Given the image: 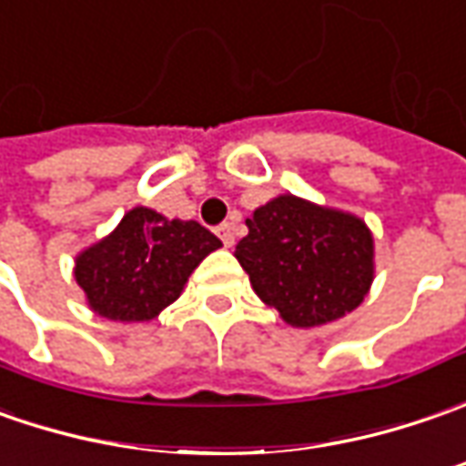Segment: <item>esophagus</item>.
<instances>
[{"label": "esophagus", "instance_id": "esophagus-1", "mask_svg": "<svg viewBox=\"0 0 466 466\" xmlns=\"http://www.w3.org/2000/svg\"><path fill=\"white\" fill-rule=\"evenodd\" d=\"M218 234V239L224 242V248H232L234 245V229H232V224H221L217 229Z\"/></svg>", "mask_w": 466, "mask_h": 466}]
</instances>
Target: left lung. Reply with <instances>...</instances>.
Masks as SVG:
<instances>
[{
  "instance_id": "left-lung-1",
  "label": "left lung",
  "mask_w": 466,
  "mask_h": 466,
  "mask_svg": "<svg viewBox=\"0 0 466 466\" xmlns=\"http://www.w3.org/2000/svg\"><path fill=\"white\" fill-rule=\"evenodd\" d=\"M234 258L255 294L294 328L353 312L374 279V239L361 218L279 196L248 218Z\"/></svg>"
}]
</instances>
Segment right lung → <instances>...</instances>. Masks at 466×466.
<instances>
[{"mask_svg": "<svg viewBox=\"0 0 466 466\" xmlns=\"http://www.w3.org/2000/svg\"><path fill=\"white\" fill-rule=\"evenodd\" d=\"M218 248L221 239L198 221L165 218L138 206L76 258L74 279L97 314L144 322L180 297L187 276Z\"/></svg>", "mask_w": 466, "mask_h": 466, "instance_id": "obj_1", "label": "right lung"}]
</instances>
